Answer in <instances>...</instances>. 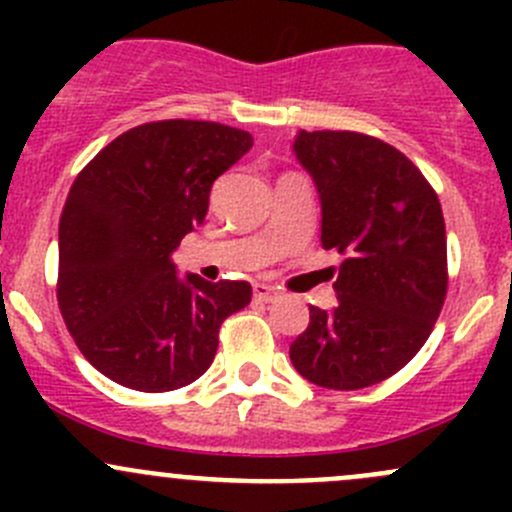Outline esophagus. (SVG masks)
Segmentation results:
<instances>
[{"label": "esophagus", "mask_w": 512, "mask_h": 512, "mask_svg": "<svg viewBox=\"0 0 512 512\" xmlns=\"http://www.w3.org/2000/svg\"><path fill=\"white\" fill-rule=\"evenodd\" d=\"M277 297H280V292H277L275 287L255 285V299H257V302H275Z\"/></svg>", "instance_id": "34e87169"}]
</instances>
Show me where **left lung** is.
<instances>
[{"mask_svg": "<svg viewBox=\"0 0 512 512\" xmlns=\"http://www.w3.org/2000/svg\"><path fill=\"white\" fill-rule=\"evenodd\" d=\"M294 156L322 203V247L344 257L337 307H309L289 347L324 389L374 386L426 344L448 289L446 223L436 190L401 151L354 131H299Z\"/></svg>", "mask_w": 512, "mask_h": 512, "instance_id": "left-lung-1", "label": "left lung"}]
</instances>
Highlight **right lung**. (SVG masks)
I'll return each instance as SVG.
<instances>
[{
    "mask_svg": "<svg viewBox=\"0 0 512 512\" xmlns=\"http://www.w3.org/2000/svg\"><path fill=\"white\" fill-rule=\"evenodd\" d=\"M250 148V133L223 123H143L71 185L56 299L76 347L116 384L151 394L193 384L213 364L220 324L250 304V282L178 277L170 257Z\"/></svg>",
    "mask_w": 512,
    "mask_h": 512,
    "instance_id": "add662e5",
    "label": "right lung"
}]
</instances>
